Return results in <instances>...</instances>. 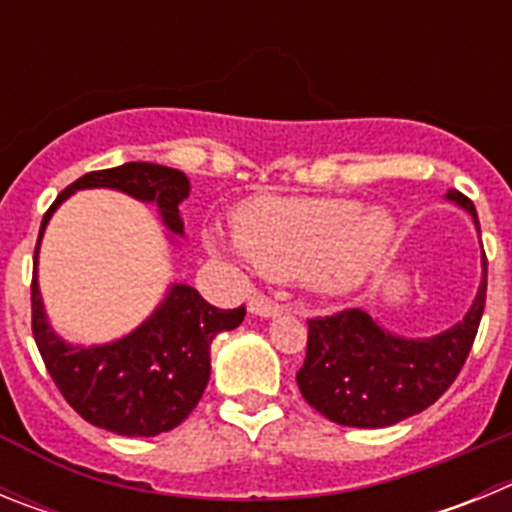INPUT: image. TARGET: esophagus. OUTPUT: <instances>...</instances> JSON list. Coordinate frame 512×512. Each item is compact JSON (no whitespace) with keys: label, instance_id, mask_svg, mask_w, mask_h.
Returning <instances> with one entry per match:
<instances>
[{"label":"esophagus","instance_id":"34e87169","mask_svg":"<svg viewBox=\"0 0 512 512\" xmlns=\"http://www.w3.org/2000/svg\"><path fill=\"white\" fill-rule=\"evenodd\" d=\"M248 310H251L253 315H261V318H274V315H279L284 307L279 305V302L269 300L266 295H253L251 300H248Z\"/></svg>","mask_w":512,"mask_h":512}]
</instances>
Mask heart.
<instances>
[{"mask_svg": "<svg viewBox=\"0 0 512 512\" xmlns=\"http://www.w3.org/2000/svg\"><path fill=\"white\" fill-rule=\"evenodd\" d=\"M397 238L390 212L343 197H261L233 215V238L212 246L243 253L279 282H302L318 295H351L387 261Z\"/></svg>", "mask_w": 512, "mask_h": 512, "instance_id": "heart-1", "label": "heart"}]
</instances>
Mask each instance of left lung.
Returning <instances> with one entry per match:
<instances>
[{
    "instance_id": "1",
    "label": "left lung",
    "mask_w": 512,
    "mask_h": 512,
    "mask_svg": "<svg viewBox=\"0 0 512 512\" xmlns=\"http://www.w3.org/2000/svg\"><path fill=\"white\" fill-rule=\"evenodd\" d=\"M474 217L472 200L451 189L446 194ZM487 297V256L477 300L461 323L441 336H392L364 310L346 307L307 320V351L297 372V387L307 405L338 425L384 428L423 413L449 390L477 338Z\"/></svg>"
}]
</instances>
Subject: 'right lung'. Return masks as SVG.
Here are the masks:
<instances>
[{
	"instance_id": "obj_1",
	"label": "right lung",
	"mask_w": 512,
	"mask_h": 512,
	"mask_svg": "<svg viewBox=\"0 0 512 512\" xmlns=\"http://www.w3.org/2000/svg\"><path fill=\"white\" fill-rule=\"evenodd\" d=\"M110 187L135 200L156 202L166 228L184 233L179 202L189 194L182 171L158 164H122L89 171L56 197L40 223V238L53 210L76 189ZM35 246L33 338L61 395L87 423L117 436H158L182 423L200 402L210 379V343L217 333L233 330L246 318V307L220 310L202 300L197 289L174 284L146 323L107 346H69L48 328L38 289Z\"/></svg>"
}]
</instances>
